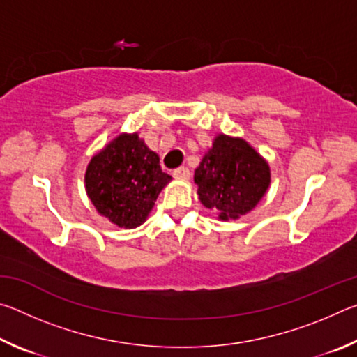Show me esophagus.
<instances>
[{"label":"esophagus","mask_w":357,"mask_h":357,"mask_svg":"<svg viewBox=\"0 0 357 357\" xmlns=\"http://www.w3.org/2000/svg\"><path fill=\"white\" fill-rule=\"evenodd\" d=\"M173 176L176 179H189L190 172H189V168H187V167H179L173 172Z\"/></svg>","instance_id":"1"}]
</instances>
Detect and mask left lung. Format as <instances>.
<instances>
[{
	"label": "left lung",
	"mask_w": 357,
	"mask_h": 357,
	"mask_svg": "<svg viewBox=\"0 0 357 357\" xmlns=\"http://www.w3.org/2000/svg\"><path fill=\"white\" fill-rule=\"evenodd\" d=\"M193 181L204 208L217 211L220 220H236L250 213L266 195L271 168L244 138L219 134L197 167Z\"/></svg>",
	"instance_id": "1"
}]
</instances>
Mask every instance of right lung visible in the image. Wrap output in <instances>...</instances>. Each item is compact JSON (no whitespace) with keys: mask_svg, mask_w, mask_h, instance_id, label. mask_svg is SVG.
Returning <instances> with one entry per match:
<instances>
[{"mask_svg":"<svg viewBox=\"0 0 357 357\" xmlns=\"http://www.w3.org/2000/svg\"><path fill=\"white\" fill-rule=\"evenodd\" d=\"M172 176L138 132H123L89 160L84 189L96 211L113 225L132 229L146 222Z\"/></svg>","mask_w":357,"mask_h":357,"instance_id":"right-lung-1","label":"right lung"}]
</instances>
